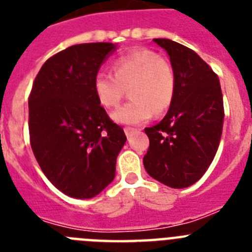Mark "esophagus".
Here are the masks:
<instances>
[{
	"instance_id": "esophagus-1",
	"label": "esophagus",
	"mask_w": 252,
	"mask_h": 252,
	"mask_svg": "<svg viewBox=\"0 0 252 252\" xmlns=\"http://www.w3.org/2000/svg\"><path fill=\"white\" fill-rule=\"evenodd\" d=\"M133 131H135V130H133L132 127H125V133H126V136H127V137H130L131 135H132Z\"/></svg>"
}]
</instances>
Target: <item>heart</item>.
<instances>
[{
  "mask_svg": "<svg viewBox=\"0 0 252 252\" xmlns=\"http://www.w3.org/2000/svg\"><path fill=\"white\" fill-rule=\"evenodd\" d=\"M112 73L98 72L93 90L106 108L119 104L128 88L131 101L113 111L111 117L120 125H140L153 113L161 115L173 103L177 90L174 69L153 50L140 49L113 60Z\"/></svg>",
  "mask_w": 252,
  "mask_h": 252,
  "instance_id": "heart-1",
  "label": "heart"
}]
</instances>
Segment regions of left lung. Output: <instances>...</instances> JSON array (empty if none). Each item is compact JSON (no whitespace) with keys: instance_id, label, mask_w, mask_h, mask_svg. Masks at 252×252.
<instances>
[{"instance_id":"obj_1","label":"left lung","mask_w":252,"mask_h":252,"mask_svg":"<svg viewBox=\"0 0 252 252\" xmlns=\"http://www.w3.org/2000/svg\"><path fill=\"white\" fill-rule=\"evenodd\" d=\"M166 50L177 90L168 113L146 127L150 141L144 166L170 188H187L206 173L217 153L224 111L221 86L212 68L192 49L169 39H154Z\"/></svg>"}]
</instances>
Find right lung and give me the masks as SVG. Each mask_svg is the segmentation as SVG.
I'll return each instance as SVG.
<instances>
[{
	"mask_svg": "<svg viewBox=\"0 0 252 252\" xmlns=\"http://www.w3.org/2000/svg\"><path fill=\"white\" fill-rule=\"evenodd\" d=\"M115 44H78L46 60L29 97V132L40 168L60 192L88 199L111 183L126 142L93 90Z\"/></svg>",
	"mask_w": 252,
	"mask_h": 252,
	"instance_id": "obj_1",
	"label": "right lung"
}]
</instances>
